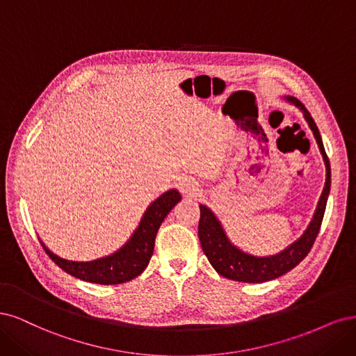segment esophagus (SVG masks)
Here are the masks:
<instances>
[{
  "label": "esophagus",
  "mask_w": 356,
  "mask_h": 356,
  "mask_svg": "<svg viewBox=\"0 0 356 356\" xmlns=\"http://www.w3.org/2000/svg\"><path fill=\"white\" fill-rule=\"evenodd\" d=\"M179 186H180V191L185 193V195H197L200 192V188H198V183L195 181L191 177H183L180 181H179Z\"/></svg>",
  "instance_id": "esophagus-1"
}]
</instances>
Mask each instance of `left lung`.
Segmentation results:
<instances>
[{"label":"left lung","mask_w":356,"mask_h":356,"mask_svg":"<svg viewBox=\"0 0 356 356\" xmlns=\"http://www.w3.org/2000/svg\"><path fill=\"white\" fill-rule=\"evenodd\" d=\"M286 100L294 103L297 108L303 111V115L309 124V127L314 131V136L316 139V143L319 146V151L323 154L325 168H327V177H325V186L321 198L318 202V207L315 211L314 219L306 229V232L291 244L289 248H285L277 256L269 257H256L244 253V251L238 250L235 245L229 243V239L223 231L220 222L216 219V216L210 209L205 205H200V225H198V236L201 241V247L204 254L207 256L211 266L220 273L222 277L239 281V282H266L270 280H275L281 277V275L286 273L296 268L299 263L307 256L311 251L315 239L318 236V232L321 229V223L324 219L327 198L330 193L331 186V170H330V161L325 154V149L323 145V139H321L319 130L311 113L305 108L300 100L296 97H286Z\"/></svg>","instance_id":"obj_1"}]
</instances>
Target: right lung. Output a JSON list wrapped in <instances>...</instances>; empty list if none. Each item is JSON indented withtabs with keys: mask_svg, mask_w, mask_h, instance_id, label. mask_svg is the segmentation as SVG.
I'll list each match as a JSON object with an SVG mask.
<instances>
[{
	"mask_svg": "<svg viewBox=\"0 0 356 356\" xmlns=\"http://www.w3.org/2000/svg\"><path fill=\"white\" fill-rule=\"evenodd\" d=\"M180 200L181 197L176 189H171L155 200L142 217L131 239L112 256L95 261H71L56 256L44 244L42 248L57 266L75 278L102 285L127 282L140 275L149 265L158 229Z\"/></svg>",
	"mask_w": 356,
	"mask_h": 356,
	"instance_id": "obj_1",
	"label": "right lung"
}]
</instances>
